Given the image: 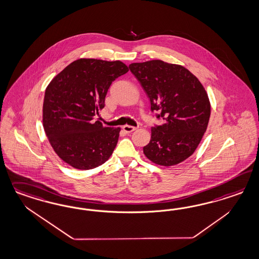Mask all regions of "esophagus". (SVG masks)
Returning <instances> with one entry per match:
<instances>
[{
  "mask_svg": "<svg viewBox=\"0 0 259 259\" xmlns=\"http://www.w3.org/2000/svg\"><path fill=\"white\" fill-rule=\"evenodd\" d=\"M136 128H137V127L132 126V125H125L123 126V131L125 132V134H131V133L134 132Z\"/></svg>",
  "mask_w": 259,
  "mask_h": 259,
  "instance_id": "34e87169",
  "label": "esophagus"
}]
</instances>
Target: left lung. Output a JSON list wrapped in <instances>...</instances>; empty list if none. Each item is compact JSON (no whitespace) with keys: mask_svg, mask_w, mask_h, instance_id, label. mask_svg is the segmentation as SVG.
<instances>
[{"mask_svg":"<svg viewBox=\"0 0 259 259\" xmlns=\"http://www.w3.org/2000/svg\"><path fill=\"white\" fill-rule=\"evenodd\" d=\"M130 69L158 112L162 125L151 127L144 154L160 166H175L198 147L209 124L210 104L200 81L180 65L161 60L133 63Z\"/></svg>","mask_w":259,"mask_h":259,"instance_id":"8db88e82","label":"left lung"}]
</instances>
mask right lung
<instances>
[{"mask_svg":"<svg viewBox=\"0 0 259 259\" xmlns=\"http://www.w3.org/2000/svg\"><path fill=\"white\" fill-rule=\"evenodd\" d=\"M127 71L120 61L78 59L47 87L44 130L54 151L69 166L92 169L112 154L121 128L104 126L95 116L105 107L111 83Z\"/></svg>","mask_w":259,"mask_h":259,"instance_id":"obj_1","label":"right lung"}]
</instances>
